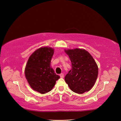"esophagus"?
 Wrapping results in <instances>:
<instances>
[{
    "instance_id": "obj_1",
    "label": "esophagus",
    "mask_w": 121,
    "mask_h": 121,
    "mask_svg": "<svg viewBox=\"0 0 121 121\" xmlns=\"http://www.w3.org/2000/svg\"><path fill=\"white\" fill-rule=\"evenodd\" d=\"M60 77L61 78H63L64 77V74H63V73H61V74L60 75Z\"/></svg>"
}]
</instances>
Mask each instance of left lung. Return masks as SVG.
I'll return each mask as SVG.
<instances>
[{
    "label": "left lung",
    "mask_w": 121,
    "mask_h": 121,
    "mask_svg": "<svg viewBox=\"0 0 121 121\" xmlns=\"http://www.w3.org/2000/svg\"><path fill=\"white\" fill-rule=\"evenodd\" d=\"M71 62V70L65 80L73 92L82 94L95 85L98 75L97 64L91 55L84 49L65 50Z\"/></svg>",
    "instance_id": "8db88e82"
}]
</instances>
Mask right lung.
Segmentation results:
<instances>
[{
	"mask_svg": "<svg viewBox=\"0 0 121 121\" xmlns=\"http://www.w3.org/2000/svg\"><path fill=\"white\" fill-rule=\"evenodd\" d=\"M54 49L43 47L30 56L26 63L24 73L26 79L32 89L41 94L51 91L60 76L51 67Z\"/></svg>",
	"mask_w": 121,
	"mask_h": 121,
	"instance_id": "1",
	"label": "right lung"
}]
</instances>
